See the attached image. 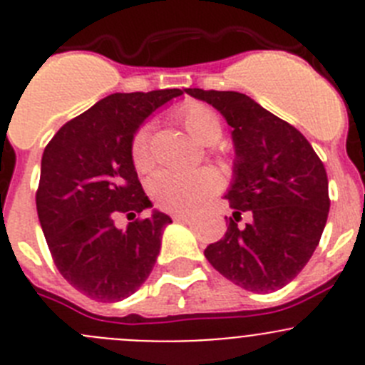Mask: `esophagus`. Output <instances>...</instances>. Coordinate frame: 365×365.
<instances>
[{"mask_svg": "<svg viewBox=\"0 0 365 365\" xmlns=\"http://www.w3.org/2000/svg\"><path fill=\"white\" fill-rule=\"evenodd\" d=\"M193 219V215L190 213H173V220H179V222H190Z\"/></svg>", "mask_w": 365, "mask_h": 365, "instance_id": "1", "label": "esophagus"}]
</instances>
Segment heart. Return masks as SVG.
I'll use <instances>...</instances> for the list:
<instances>
[{
    "mask_svg": "<svg viewBox=\"0 0 365 365\" xmlns=\"http://www.w3.org/2000/svg\"><path fill=\"white\" fill-rule=\"evenodd\" d=\"M179 121L186 132L200 145H215L222 135L219 117L208 106L200 103H190L177 112ZM132 160L139 172L146 170L152 163L150 159V126L145 125L137 130L132 139ZM217 188V177L210 170L195 172H177L160 170L150 179L148 190L155 205L168 212H190Z\"/></svg>",
    "mask_w": 365,
    "mask_h": 365,
    "instance_id": "obj_1",
    "label": "heart"
}]
</instances>
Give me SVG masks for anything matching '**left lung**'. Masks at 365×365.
<instances>
[{
	"label": "left lung",
	"mask_w": 365,
	"mask_h": 365,
	"mask_svg": "<svg viewBox=\"0 0 365 365\" xmlns=\"http://www.w3.org/2000/svg\"><path fill=\"white\" fill-rule=\"evenodd\" d=\"M232 128L233 219L205 257L237 286L269 293L292 282L319 246L329 213L327 175L306 137L240 92L186 88ZM252 220L239 229L240 213Z\"/></svg>",
	"instance_id": "obj_1"
}]
</instances>
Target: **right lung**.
<instances>
[{
	"label": "right lung",
	"mask_w": 365,
	"mask_h": 365,
	"mask_svg": "<svg viewBox=\"0 0 365 365\" xmlns=\"http://www.w3.org/2000/svg\"><path fill=\"white\" fill-rule=\"evenodd\" d=\"M182 90L110 93L59 128L41 159L36 206L59 273L99 302L135 293L152 273L163 230L172 222L153 210L126 230L117 213L152 208L132 160V139L157 108Z\"/></svg>",
	"instance_id": "right-lung-1"
}]
</instances>
